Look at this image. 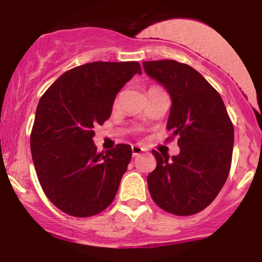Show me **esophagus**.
I'll list each match as a JSON object with an SVG mask.
<instances>
[{
    "mask_svg": "<svg viewBox=\"0 0 262 262\" xmlns=\"http://www.w3.org/2000/svg\"><path fill=\"white\" fill-rule=\"evenodd\" d=\"M143 151H145V149L141 148V146H139V145L132 146V152H133V156H138L139 154H141Z\"/></svg>",
    "mask_w": 262,
    "mask_h": 262,
    "instance_id": "1",
    "label": "esophagus"
}]
</instances>
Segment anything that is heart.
Masks as SVG:
<instances>
[{
  "instance_id": "b5f03b06",
  "label": "heart",
  "mask_w": 262,
  "mask_h": 262,
  "mask_svg": "<svg viewBox=\"0 0 262 262\" xmlns=\"http://www.w3.org/2000/svg\"><path fill=\"white\" fill-rule=\"evenodd\" d=\"M118 102H119V101H118V98H117V100L114 101V106H117V104H118Z\"/></svg>"
}]
</instances>
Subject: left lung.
Masks as SVG:
<instances>
[{"mask_svg":"<svg viewBox=\"0 0 262 262\" xmlns=\"http://www.w3.org/2000/svg\"><path fill=\"white\" fill-rule=\"evenodd\" d=\"M143 66L170 93L167 130L180 146L171 159L152 150L158 164L146 179L150 196L171 214H196L214 201L229 175L233 123L217 90L193 68L176 60Z\"/></svg>","mask_w":262,"mask_h":262,"instance_id":"obj_1","label":"left lung"}]
</instances>
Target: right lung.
<instances>
[{
	"mask_svg": "<svg viewBox=\"0 0 262 262\" xmlns=\"http://www.w3.org/2000/svg\"><path fill=\"white\" fill-rule=\"evenodd\" d=\"M135 74L137 61L89 62L62 74L39 101L32 159L45 196L66 214L96 215L116 197L132 148L97 152L93 128L110 118L117 93Z\"/></svg>",
	"mask_w": 262,
	"mask_h": 262,
	"instance_id": "right-lung-1",
	"label": "right lung"
}]
</instances>
